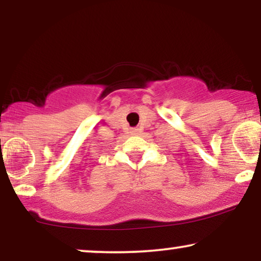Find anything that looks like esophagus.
Masks as SVG:
<instances>
[{
    "label": "esophagus",
    "mask_w": 261,
    "mask_h": 261,
    "mask_svg": "<svg viewBox=\"0 0 261 261\" xmlns=\"http://www.w3.org/2000/svg\"><path fill=\"white\" fill-rule=\"evenodd\" d=\"M130 133L132 134H138L139 133V129H138V128H133V129L130 130Z\"/></svg>",
    "instance_id": "esophagus-1"
}]
</instances>
